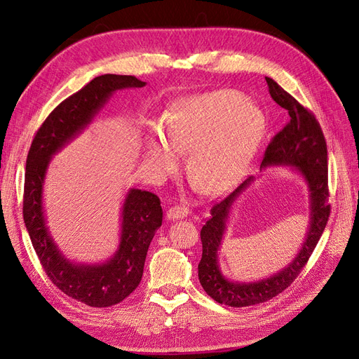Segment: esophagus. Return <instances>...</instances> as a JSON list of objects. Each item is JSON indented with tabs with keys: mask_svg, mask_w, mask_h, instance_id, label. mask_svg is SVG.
<instances>
[{
	"mask_svg": "<svg viewBox=\"0 0 359 359\" xmlns=\"http://www.w3.org/2000/svg\"><path fill=\"white\" fill-rule=\"evenodd\" d=\"M188 215H189V210H188L187 207L175 205V207H171V208L167 211V219H168V220H180V219L188 217Z\"/></svg>",
	"mask_w": 359,
	"mask_h": 359,
	"instance_id": "1",
	"label": "esophagus"
}]
</instances>
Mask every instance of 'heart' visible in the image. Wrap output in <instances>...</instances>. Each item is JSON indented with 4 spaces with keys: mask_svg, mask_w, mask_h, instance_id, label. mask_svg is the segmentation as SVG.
Returning <instances> with one entry per match:
<instances>
[{
    "mask_svg": "<svg viewBox=\"0 0 359 359\" xmlns=\"http://www.w3.org/2000/svg\"><path fill=\"white\" fill-rule=\"evenodd\" d=\"M266 131L257 106L236 91L222 90L183 100L167 119V139L148 136V154L159 175L179 164V152H189L187 171L204 191L215 194L233 183L256 155Z\"/></svg>",
    "mask_w": 359,
    "mask_h": 359,
    "instance_id": "1",
    "label": "heart"
}]
</instances>
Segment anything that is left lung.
<instances>
[{
    "mask_svg": "<svg viewBox=\"0 0 359 359\" xmlns=\"http://www.w3.org/2000/svg\"><path fill=\"white\" fill-rule=\"evenodd\" d=\"M271 97L288 111L290 123L278 133L268 144L260 168L291 167L308 184L309 191V228L296 257L287 266L264 280L243 283L231 281L220 271L217 253L222 245L229 213L235 200L255 183L250 176L224 200L211 208V216L201 229L203 257L198 264V278L205 293L217 303L232 308H244L268 302L291 285L304 264L308 263L313 248L325 229L330 216L328 198V165L327 143L320 123L312 112L302 106L293 96L266 76Z\"/></svg>",
    "mask_w": 359,
    "mask_h": 359,
    "instance_id": "left-lung-1",
    "label": "left lung"
}]
</instances>
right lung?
<instances>
[{
    "mask_svg": "<svg viewBox=\"0 0 359 359\" xmlns=\"http://www.w3.org/2000/svg\"><path fill=\"white\" fill-rule=\"evenodd\" d=\"M143 86L146 83L131 75L104 74L91 79L47 116L26 158L23 220L35 253L53 284L91 308L114 306L140 284L146 253L163 223L161 201L152 192L131 188L121 208V236L115 255L103 263H76L65 257L48 231L44 180L53 155L83 133L116 90Z\"/></svg>",
    "mask_w": 359,
    "mask_h": 359,
    "instance_id": "right-lung-1",
    "label": "right lung"
}]
</instances>
